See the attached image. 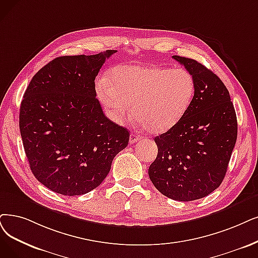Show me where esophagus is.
I'll use <instances>...</instances> for the list:
<instances>
[{
    "instance_id": "obj_1",
    "label": "esophagus",
    "mask_w": 258,
    "mask_h": 258,
    "mask_svg": "<svg viewBox=\"0 0 258 258\" xmlns=\"http://www.w3.org/2000/svg\"><path fill=\"white\" fill-rule=\"evenodd\" d=\"M141 140H142V138L140 136H138V135H135V133H131L130 138H129L130 144H135V143H137V142H139Z\"/></svg>"
}]
</instances>
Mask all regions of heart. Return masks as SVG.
<instances>
[{
	"label": "heart",
	"mask_w": 258,
	"mask_h": 258,
	"mask_svg": "<svg viewBox=\"0 0 258 258\" xmlns=\"http://www.w3.org/2000/svg\"><path fill=\"white\" fill-rule=\"evenodd\" d=\"M109 82L100 78L96 94L107 111L121 122L132 114L152 133L173 128L186 114L196 82L187 70L122 66L112 71Z\"/></svg>",
	"instance_id": "obj_1"
}]
</instances>
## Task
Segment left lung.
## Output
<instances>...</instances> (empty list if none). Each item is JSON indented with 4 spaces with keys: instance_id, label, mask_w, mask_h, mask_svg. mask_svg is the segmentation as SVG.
Segmentation results:
<instances>
[{
    "instance_id": "8db88e82",
    "label": "left lung",
    "mask_w": 258,
    "mask_h": 258,
    "mask_svg": "<svg viewBox=\"0 0 258 258\" xmlns=\"http://www.w3.org/2000/svg\"><path fill=\"white\" fill-rule=\"evenodd\" d=\"M172 58L194 76L195 96L177 125L154 138L158 156L148 174L164 196L192 201L223 181L237 139V118L229 91L217 75L194 59Z\"/></svg>"
}]
</instances>
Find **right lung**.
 I'll use <instances>...</instances> for the list:
<instances>
[{"instance_id": "1", "label": "right lung", "mask_w": 258, "mask_h": 258, "mask_svg": "<svg viewBox=\"0 0 258 258\" xmlns=\"http://www.w3.org/2000/svg\"><path fill=\"white\" fill-rule=\"evenodd\" d=\"M109 49L51 60L30 80L20 107V132L30 170L45 187L64 196L99 186L129 131L111 121L96 98L95 77Z\"/></svg>"}]
</instances>
